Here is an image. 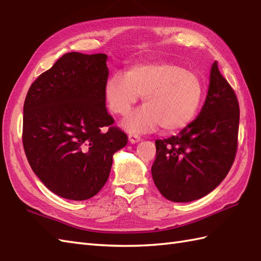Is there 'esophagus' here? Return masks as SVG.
<instances>
[{"instance_id":"34e87169","label":"esophagus","mask_w":261,"mask_h":261,"mask_svg":"<svg viewBox=\"0 0 261 261\" xmlns=\"http://www.w3.org/2000/svg\"><path fill=\"white\" fill-rule=\"evenodd\" d=\"M128 141H129L130 144H136V143H138L139 141H141V137H139V136L136 135V134H129Z\"/></svg>"}]
</instances>
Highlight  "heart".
Masks as SVG:
<instances>
[{
	"label": "heart",
	"mask_w": 261,
	"mask_h": 261,
	"mask_svg": "<svg viewBox=\"0 0 261 261\" xmlns=\"http://www.w3.org/2000/svg\"><path fill=\"white\" fill-rule=\"evenodd\" d=\"M105 99L112 113L128 115L139 97L144 106L123 122L129 133L184 128L198 112L204 85L199 75L178 63L155 62L133 65L127 74L114 73L105 84Z\"/></svg>",
	"instance_id": "heart-1"
}]
</instances>
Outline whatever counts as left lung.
I'll list each match as a JSON object with an SVG mask.
<instances>
[{"label":"left lung","instance_id":"8db88e82","mask_svg":"<svg viewBox=\"0 0 261 261\" xmlns=\"http://www.w3.org/2000/svg\"><path fill=\"white\" fill-rule=\"evenodd\" d=\"M239 104L215 62L204 106L177 136L157 139L151 175L168 200L188 202L225 179L237 151Z\"/></svg>","mask_w":261,"mask_h":261}]
</instances>
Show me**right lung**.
<instances>
[{
    "instance_id": "obj_1",
    "label": "right lung",
    "mask_w": 261,
    "mask_h": 261,
    "mask_svg": "<svg viewBox=\"0 0 261 261\" xmlns=\"http://www.w3.org/2000/svg\"><path fill=\"white\" fill-rule=\"evenodd\" d=\"M106 54L63 55L31 85L23 107V146L50 192L86 200L103 188L127 135L107 113ZM103 126H110L103 132Z\"/></svg>"
}]
</instances>
